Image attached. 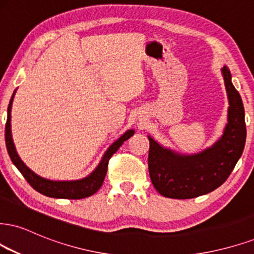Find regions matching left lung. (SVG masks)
Returning <instances> with one entry per match:
<instances>
[{
	"label": "left lung",
	"mask_w": 254,
	"mask_h": 254,
	"mask_svg": "<svg viewBox=\"0 0 254 254\" xmlns=\"http://www.w3.org/2000/svg\"><path fill=\"white\" fill-rule=\"evenodd\" d=\"M221 73L230 107L223 136L213 146L185 155L165 148L148 136L149 177L155 190L166 198L192 199L212 192L227 180L243 154L246 141L244 105L231 81L230 69L224 67Z\"/></svg>",
	"instance_id": "1"
}]
</instances>
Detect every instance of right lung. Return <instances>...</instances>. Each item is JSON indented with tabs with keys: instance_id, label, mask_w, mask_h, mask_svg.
Wrapping results in <instances>:
<instances>
[{
	"instance_id": "1",
	"label": "right lung",
	"mask_w": 254,
	"mask_h": 254,
	"mask_svg": "<svg viewBox=\"0 0 254 254\" xmlns=\"http://www.w3.org/2000/svg\"><path fill=\"white\" fill-rule=\"evenodd\" d=\"M16 92V90H15ZM15 92L12 93L8 106V115H7V124H5V145H7L8 154L10 156L12 164L17 167V170L21 172L31 187L36 190L37 192L43 194V195L51 196V198H60V199H83L87 196L93 195L100 190L102 186L103 180H105L106 173H107L108 161L112 158V155L120 148V146L124 141L129 139L134 134V129L127 130L126 133L122 134L115 142H113L109 148L106 151L105 155L102 156L101 161L98 165V167L90 173L88 177L83 178L80 180H71V181H54L46 179V178L40 177L36 173H34L29 167H27L26 164L21 160L18 156L16 148H15L14 141L11 137V105L14 100Z\"/></svg>"
}]
</instances>
